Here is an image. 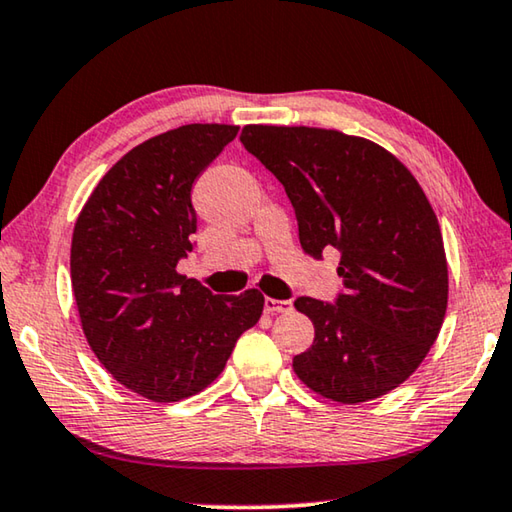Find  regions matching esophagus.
<instances>
[{"label":"esophagus","mask_w":512,"mask_h":512,"mask_svg":"<svg viewBox=\"0 0 512 512\" xmlns=\"http://www.w3.org/2000/svg\"><path fill=\"white\" fill-rule=\"evenodd\" d=\"M291 300H278V298H264V310L266 314H282V312H291Z\"/></svg>","instance_id":"1"}]
</instances>
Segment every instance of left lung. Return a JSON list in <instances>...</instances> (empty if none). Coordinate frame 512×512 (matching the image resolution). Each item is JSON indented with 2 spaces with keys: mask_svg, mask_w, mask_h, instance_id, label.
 I'll list each match as a JSON object with an SVG mask.
<instances>
[{
  "mask_svg": "<svg viewBox=\"0 0 512 512\" xmlns=\"http://www.w3.org/2000/svg\"><path fill=\"white\" fill-rule=\"evenodd\" d=\"M241 143L285 186L305 255H342L337 305L294 303L314 323V344L294 358L296 376L344 405L392 392L431 351L449 300L426 193L383 145L339 129L246 125Z\"/></svg>",
  "mask_w": 512,
  "mask_h": 512,
  "instance_id": "8db88e82",
  "label": "left lung"
}]
</instances>
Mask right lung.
Wrapping results in <instances>:
<instances>
[{"mask_svg":"<svg viewBox=\"0 0 512 512\" xmlns=\"http://www.w3.org/2000/svg\"><path fill=\"white\" fill-rule=\"evenodd\" d=\"M237 132L193 123L136 145L97 182L72 232L86 342L120 385L154 403L212 385L264 310L257 289L223 298L177 273L196 232L191 186Z\"/></svg>","mask_w":512,"mask_h":512,"instance_id":"obj_1","label":"right lung"}]
</instances>
